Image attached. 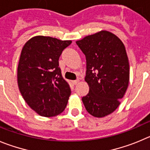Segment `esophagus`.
I'll return each instance as SVG.
<instances>
[{
	"label": "esophagus",
	"mask_w": 150,
	"mask_h": 150,
	"mask_svg": "<svg viewBox=\"0 0 150 150\" xmlns=\"http://www.w3.org/2000/svg\"><path fill=\"white\" fill-rule=\"evenodd\" d=\"M78 82H79V80H75V81H72V83H73L74 85H76Z\"/></svg>",
	"instance_id": "34e87169"
}]
</instances>
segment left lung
Wrapping results in <instances>:
<instances>
[{
    "mask_svg": "<svg viewBox=\"0 0 150 150\" xmlns=\"http://www.w3.org/2000/svg\"><path fill=\"white\" fill-rule=\"evenodd\" d=\"M77 45L85 54V81L89 93L82 98L86 111L102 117L111 114L120 104L129 81V64L124 43L116 35L100 31Z\"/></svg>",
    "mask_w": 150,
    "mask_h": 150,
    "instance_id": "1",
    "label": "left lung"
}]
</instances>
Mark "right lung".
I'll list each match as a JSON object with an SVG mask.
<instances>
[{
    "label": "right lung",
    "instance_id": "obj_1",
    "mask_svg": "<svg viewBox=\"0 0 150 150\" xmlns=\"http://www.w3.org/2000/svg\"><path fill=\"white\" fill-rule=\"evenodd\" d=\"M72 43L35 36L23 47L18 67V83L23 99L43 117L58 115L65 110L71 89L59 67L62 52Z\"/></svg>",
    "mask_w": 150,
    "mask_h": 150
}]
</instances>
